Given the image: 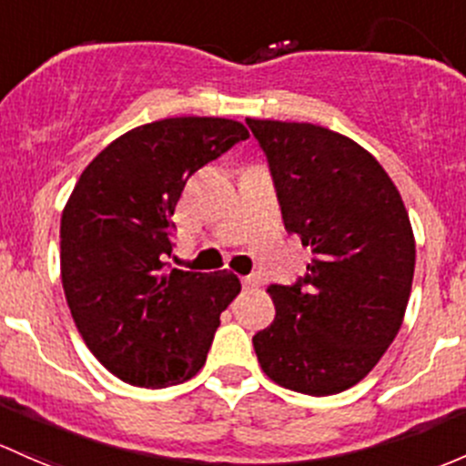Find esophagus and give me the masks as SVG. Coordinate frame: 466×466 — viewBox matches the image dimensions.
Returning a JSON list of instances; mask_svg holds the SVG:
<instances>
[{
  "instance_id": "1",
  "label": "esophagus",
  "mask_w": 466,
  "mask_h": 466,
  "mask_svg": "<svg viewBox=\"0 0 466 466\" xmlns=\"http://www.w3.org/2000/svg\"><path fill=\"white\" fill-rule=\"evenodd\" d=\"M241 283H243V288H246V290H254V288H258V279L257 277H243Z\"/></svg>"
}]
</instances>
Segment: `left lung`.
Masks as SVG:
<instances>
[{
    "mask_svg": "<svg viewBox=\"0 0 466 466\" xmlns=\"http://www.w3.org/2000/svg\"><path fill=\"white\" fill-rule=\"evenodd\" d=\"M288 232L310 248L308 274L270 286L274 321L252 337L274 384L335 395L375 369L393 344L415 270L404 200L373 154L310 122L254 120Z\"/></svg>",
    "mask_w": 466,
    "mask_h": 466,
    "instance_id": "left-lung-1",
    "label": "left lung"
}]
</instances>
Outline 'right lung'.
I'll use <instances>...</instances> for the list:
<instances>
[{
  "label": "right lung",
  "mask_w": 466,
  "mask_h": 466,
  "mask_svg": "<svg viewBox=\"0 0 466 466\" xmlns=\"http://www.w3.org/2000/svg\"><path fill=\"white\" fill-rule=\"evenodd\" d=\"M246 138L229 117L140 125L106 145L68 196L62 288L77 332L117 380L165 389L205 366L241 281L228 270H169V218L189 176Z\"/></svg>",
  "instance_id": "1"
}]
</instances>
